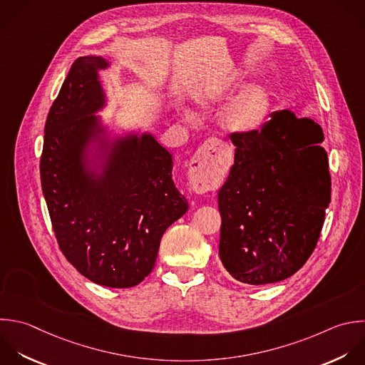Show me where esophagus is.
Here are the masks:
<instances>
[{"label": "esophagus", "instance_id": "1", "mask_svg": "<svg viewBox=\"0 0 365 365\" xmlns=\"http://www.w3.org/2000/svg\"><path fill=\"white\" fill-rule=\"evenodd\" d=\"M227 145L217 138L207 140L191 160L190 182L198 192H205L215 187L217 174L225 164Z\"/></svg>", "mask_w": 365, "mask_h": 365}]
</instances>
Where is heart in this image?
I'll return each instance as SVG.
<instances>
[{"label": "heart", "instance_id": "b5f03b06", "mask_svg": "<svg viewBox=\"0 0 365 365\" xmlns=\"http://www.w3.org/2000/svg\"><path fill=\"white\" fill-rule=\"evenodd\" d=\"M269 110V97L267 91L254 86L237 96L225 110L227 124L238 131H254L259 128Z\"/></svg>", "mask_w": 365, "mask_h": 365}]
</instances>
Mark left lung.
<instances>
[{
	"label": "left lung",
	"instance_id": "left-lung-1",
	"mask_svg": "<svg viewBox=\"0 0 365 365\" xmlns=\"http://www.w3.org/2000/svg\"><path fill=\"white\" fill-rule=\"evenodd\" d=\"M322 140L318 123L289 110L231 134L234 164L218 191L220 258L237 281H282L312 254L331 201Z\"/></svg>",
	"mask_w": 365,
	"mask_h": 365
}]
</instances>
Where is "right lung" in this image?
Instances as JSON below:
<instances>
[{"instance_id": "obj_1", "label": "right lung", "mask_w": 365, "mask_h": 365, "mask_svg": "<svg viewBox=\"0 0 365 365\" xmlns=\"http://www.w3.org/2000/svg\"><path fill=\"white\" fill-rule=\"evenodd\" d=\"M101 56L74 61L44 130L41 187L58 245L90 281L130 288L154 268L165 230L188 210L173 155L150 131L115 133Z\"/></svg>"}]
</instances>
